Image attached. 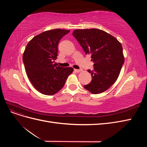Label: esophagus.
<instances>
[{
	"label": "esophagus",
	"instance_id": "1",
	"mask_svg": "<svg viewBox=\"0 0 147 147\" xmlns=\"http://www.w3.org/2000/svg\"><path fill=\"white\" fill-rule=\"evenodd\" d=\"M82 70V69H74V71H75V72H77V73H78V72H80Z\"/></svg>",
	"mask_w": 147,
	"mask_h": 147
}]
</instances>
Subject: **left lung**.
<instances>
[{
    "label": "left lung",
    "instance_id": "8db88e82",
    "mask_svg": "<svg viewBox=\"0 0 147 147\" xmlns=\"http://www.w3.org/2000/svg\"><path fill=\"white\" fill-rule=\"evenodd\" d=\"M72 35L94 63L92 70H88L91 82L84 88L92 94L103 92L116 82L124 58L123 47L118 40L98 29H76Z\"/></svg>",
    "mask_w": 147,
    "mask_h": 147
}]
</instances>
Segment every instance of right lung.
Returning <instances> with one entry per match:
<instances>
[{
  "instance_id": "obj_1",
  "label": "right lung",
  "mask_w": 147,
  "mask_h": 147,
  "mask_svg": "<svg viewBox=\"0 0 147 147\" xmlns=\"http://www.w3.org/2000/svg\"><path fill=\"white\" fill-rule=\"evenodd\" d=\"M70 30L53 29L34 37L26 46L23 60L26 74L36 90L42 94L51 96L64 86L72 73V67H61L56 59L60 40Z\"/></svg>"
}]
</instances>
